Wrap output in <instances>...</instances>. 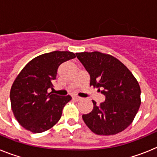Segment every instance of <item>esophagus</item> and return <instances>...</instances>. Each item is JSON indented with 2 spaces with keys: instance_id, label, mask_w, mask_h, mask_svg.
<instances>
[{
  "instance_id": "1",
  "label": "esophagus",
  "mask_w": 157,
  "mask_h": 157,
  "mask_svg": "<svg viewBox=\"0 0 157 157\" xmlns=\"http://www.w3.org/2000/svg\"><path fill=\"white\" fill-rule=\"evenodd\" d=\"M73 100L75 101H79L82 100V98H79V97H78V96H74V97H73Z\"/></svg>"
}]
</instances>
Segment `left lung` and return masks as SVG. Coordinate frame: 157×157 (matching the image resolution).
Returning <instances> with one entry per match:
<instances>
[{"label": "left lung", "mask_w": 157, "mask_h": 157, "mask_svg": "<svg viewBox=\"0 0 157 157\" xmlns=\"http://www.w3.org/2000/svg\"><path fill=\"white\" fill-rule=\"evenodd\" d=\"M76 56L90 76V85L105 96L100 105L82 115L87 127L98 135H113L130 125L141 105L138 81L122 62L100 52H77Z\"/></svg>", "instance_id": "8db88e82"}]
</instances>
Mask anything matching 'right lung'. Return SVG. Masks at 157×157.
<instances>
[{
    "instance_id": "right-lung-1",
    "label": "right lung",
    "mask_w": 157,
    "mask_h": 157,
    "mask_svg": "<svg viewBox=\"0 0 157 157\" xmlns=\"http://www.w3.org/2000/svg\"><path fill=\"white\" fill-rule=\"evenodd\" d=\"M75 57L69 51L42 54L31 59L18 75L11 88V106L16 120L26 130L44 132L59 121L71 97H60L48 90H53L59 65Z\"/></svg>"
}]
</instances>
